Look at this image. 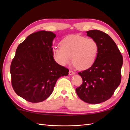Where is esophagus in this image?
<instances>
[{"mask_svg":"<svg viewBox=\"0 0 130 130\" xmlns=\"http://www.w3.org/2000/svg\"><path fill=\"white\" fill-rule=\"evenodd\" d=\"M75 72H74V71H71V70H70L69 72V74L70 75H74L75 74Z\"/></svg>","mask_w":130,"mask_h":130,"instance_id":"34e87169","label":"esophagus"}]
</instances>
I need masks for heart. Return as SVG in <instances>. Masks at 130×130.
I'll return each mask as SVG.
<instances>
[{"label":"heart","instance_id":"obj_1","mask_svg":"<svg viewBox=\"0 0 130 130\" xmlns=\"http://www.w3.org/2000/svg\"><path fill=\"white\" fill-rule=\"evenodd\" d=\"M60 47L52 49L55 60L62 66L69 63L71 59L78 69L90 68L94 62L98 51V46L92 38L79 35H70L61 41Z\"/></svg>","mask_w":130,"mask_h":130}]
</instances>
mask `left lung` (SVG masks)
<instances>
[{
    "mask_svg": "<svg viewBox=\"0 0 130 130\" xmlns=\"http://www.w3.org/2000/svg\"><path fill=\"white\" fill-rule=\"evenodd\" d=\"M87 34L97 43L98 51L92 67L78 73L83 83L76 88V92L86 103L98 104L111 98L119 86L123 57L108 35L96 29Z\"/></svg>",
    "mask_w": 130,
    "mask_h": 130,
    "instance_id": "8db88e82",
    "label": "left lung"
}]
</instances>
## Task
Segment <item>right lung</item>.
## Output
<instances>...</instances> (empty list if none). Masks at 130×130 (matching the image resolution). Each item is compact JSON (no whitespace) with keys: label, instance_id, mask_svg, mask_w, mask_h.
I'll return each instance as SVG.
<instances>
[{"label":"right lung","instance_id":"obj_1","mask_svg":"<svg viewBox=\"0 0 130 130\" xmlns=\"http://www.w3.org/2000/svg\"><path fill=\"white\" fill-rule=\"evenodd\" d=\"M54 33L40 31L29 35L18 45L11 63L12 87L18 95L38 103L48 98L57 79L69 70L55 61L52 55Z\"/></svg>","mask_w":130,"mask_h":130}]
</instances>
